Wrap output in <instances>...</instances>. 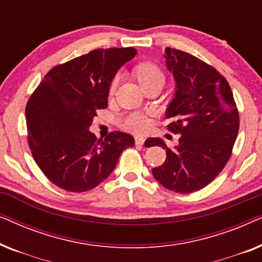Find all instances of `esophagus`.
I'll return each mask as SVG.
<instances>
[{"label":"esophagus","mask_w":262,"mask_h":262,"mask_svg":"<svg viewBox=\"0 0 262 262\" xmlns=\"http://www.w3.org/2000/svg\"><path fill=\"white\" fill-rule=\"evenodd\" d=\"M135 142H136V145H143L145 142V138L142 137V136H137V137L135 138Z\"/></svg>","instance_id":"34e87169"}]
</instances>
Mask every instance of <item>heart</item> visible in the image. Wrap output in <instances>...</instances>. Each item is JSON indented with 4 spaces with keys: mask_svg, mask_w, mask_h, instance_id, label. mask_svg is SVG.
I'll use <instances>...</instances> for the list:
<instances>
[{
    "mask_svg": "<svg viewBox=\"0 0 262 262\" xmlns=\"http://www.w3.org/2000/svg\"><path fill=\"white\" fill-rule=\"evenodd\" d=\"M136 77L139 82V84L146 85L149 83H152V82H164V75L162 70L160 69L156 64L154 63H142L136 68L135 70ZM119 75L114 76V78L111 82L110 84V93L113 94L116 92L118 87V83H119ZM121 126L125 130L136 132V134H141V132H144L149 126L148 120L145 119L144 117L139 116V114H130L126 118H124L123 121H121Z\"/></svg>",
    "mask_w": 262,
    "mask_h": 262,
    "instance_id": "b5f03b06",
    "label": "heart"
}]
</instances>
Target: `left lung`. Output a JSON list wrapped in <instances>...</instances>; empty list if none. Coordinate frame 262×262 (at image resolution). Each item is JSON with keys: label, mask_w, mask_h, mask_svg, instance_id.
Instances as JSON below:
<instances>
[{"label": "left lung", "mask_w": 262, "mask_h": 262, "mask_svg": "<svg viewBox=\"0 0 262 262\" xmlns=\"http://www.w3.org/2000/svg\"><path fill=\"white\" fill-rule=\"evenodd\" d=\"M164 58L175 80L166 111L174 121L168 130L181 136L173 149L161 138H149L150 145L167 152L152 175L167 189L192 193L209 185L227 164L238 134V111L230 85L214 68L177 49L167 48Z\"/></svg>", "instance_id": "1"}]
</instances>
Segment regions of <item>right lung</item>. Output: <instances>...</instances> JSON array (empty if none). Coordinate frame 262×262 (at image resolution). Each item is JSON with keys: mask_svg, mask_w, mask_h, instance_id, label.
Here are the masks:
<instances>
[{"mask_svg": "<svg viewBox=\"0 0 262 262\" xmlns=\"http://www.w3.org/2000/svg\"><path fill=\"white\" fill-rule=\"evenodd\" d=\"M137 55L134 48L96 49L45 75L26 105L28 144L45 177L70 192H85L110 177L135 138L114 131L96 141L89 131L107 107L117 71Z\"/></svg>", "mask_w": 262, "mask_h": 262, "instance_id": "1", "label": "right lung"}]
</instances>
